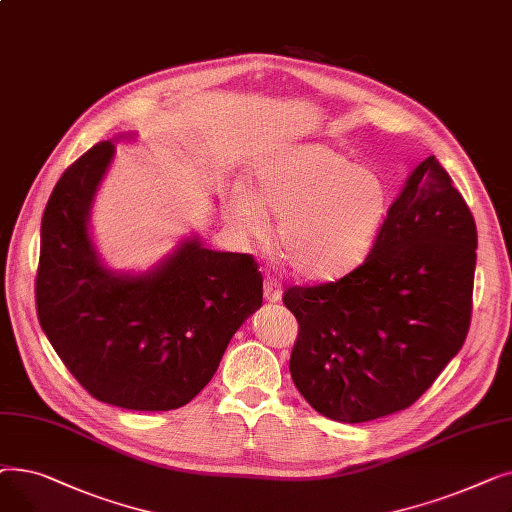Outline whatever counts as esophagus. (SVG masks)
<instances>
[{
  "mask_svg": "<svg viewBox=\"0 0 512 512\" xmlns=\"http://www.w3.org/2000/svg\"><path fill=\"white\" fill-rule=\"evenodd\" d=\"M263 294H265L267 303H280L282 301V286L276 280L267 278L263 282Z\"/></svg>",
  "mask_w": 512,
  "mask_h": 512,
  "instance_id": "obj_1",
  "label": "esophagus"
}]
</instances>
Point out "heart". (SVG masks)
Returning <instances> with one entry per match:
<instances>
[{
    "mask_svg": "<svg viewBox=\"0 0 512 512\" xmlns=\"http://www.w3.org/2000/svg\"><path fill=\"white\" fill-rule=\"evenodd\" d=\"M390 207L380 174L355 166L324 143H303L263 157L249 186H236L230 222L242 236L267 230L278 213L276 242L301 278L338 280L369 257Z\"/></svg>",
    "mask_w": 512,
    "mask_h": 512,
    "instance_id": "b5f03b06",
    "label": "heart"
}]
</instances>
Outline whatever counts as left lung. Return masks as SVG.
I'll return each mask as SVG.
<instances>
[{"label":"left lung","instance_id":"left-lung-1","mask_svg":"<svg viewBox=\"0 0 512 512\" xmlns=\"http://www.w3.org/2000/svg\"><path fill=\"white\" fill-rule=\"evenodd\" d=\"M477 228L434 155L409 174L355 272L284 305L299 321L290 375L309 405L340 423L411 407L469 332Z\"/></svg>","mask_w":512,"mask_h":512}]
</instances>
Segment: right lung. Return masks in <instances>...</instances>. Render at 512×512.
Here are the masks:
<instances>
[{
    "mask_svg": "<svg viewBox=\"0 0 512 512\" xmlns=\"http://www.w3.org/2000/svg\"><path fill=\"white\" fill-rule=\"evenodd\" d=\"M62 174L41 220L39 324L93 398L130 411H172L213 378L236 330L261 307L263 278L245 253L213 251L197 234L145 272H118L91 234V209L116 141Z\"/></svg>",
    "mask_w": 512,
    "mask_h": 512,
    "instance_id": "add662e5",
    "label": "right lung"
}]
</instances>
